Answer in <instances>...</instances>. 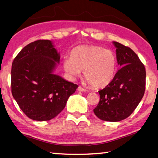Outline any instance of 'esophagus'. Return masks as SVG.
<instances>
[{
    "instance_id": "34e87169",
    "label": "esophagus",
    "mask_w": 158,
    "mask_h": 158,
    "mask_svg": "<svg viewBox=\"0 0 158 158\" xmlns=\"http://www.w3.org/2000/svg\"><path fill=\"white\" fill-rule=\"evenodd\" d=\"M77 90H78L79 91H81V92H85V91H86V89H84V88L81 87V85H79V86L78 87V89H77Z\"/></svg>"
}]
</instances>
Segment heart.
Here are the masks:
<instances>
[{
  "label": "heart",
  "mask_w": 158,
  "mask_h": 158,
  "mask_svg": "<svg viewBox=\"0 0 158 158\" xmlns=\"http://www.w3.org/2000/svg\"><path fill=\"white\" fill-rule=\"evenodd\" d=\"M117 59L111 50L99 46H79L65 57L63 68L71 77L83 70L84 79L93 87L103 88L110 84L116 71Z\"/></svg>",
  "instance_id": "heart-1"
}]
</instances>
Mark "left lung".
Segmentation results:
<instances>
[{"mask_svg": "<svg viewBox=\"0 0 158 158\" xmlns=\"http://www.w3.org/2000/svg\"><path fill=\"white\" fill-rule=\"evenodd\" d=\"M116 58L121 67L114 79L99 90L100 102L93 109L102 121L117 122L127 118L137 108L146 89V69L130 47L114 42Z\"/></svg>", "mask_w": 158, "mask_h": 158, "instance_id": "8db88e82", "label": "left lung"}]
</instances>
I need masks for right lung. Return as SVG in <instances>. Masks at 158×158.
I'll return each mask as SVG.
<instances>
[{"mask_svg": "<svg viewBox=\"0 0 158 158\" xmlns=\"http://www.w3.org/2000/svg\"><path fill=\"white\" fill-rule=\"evenodd\" d=\"M59 60L60 55L48 40L26 45L13 60L12 94L29 118L46 121L55 118L78 88L52 73Z\"/></svg>", "mask_w": 158, "mask_h": 158, "instance_id": "right-lung-1", "label": "right lung"}]
</instances>
